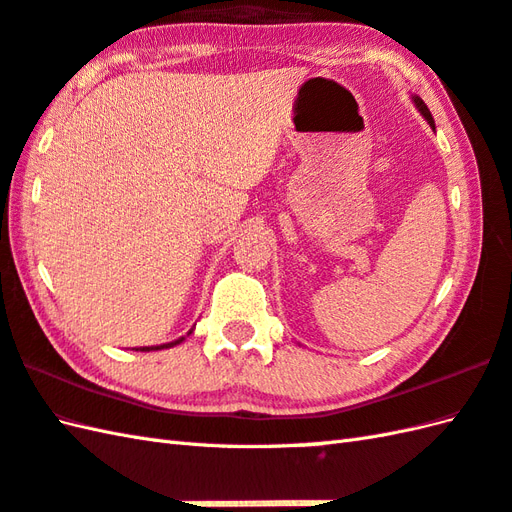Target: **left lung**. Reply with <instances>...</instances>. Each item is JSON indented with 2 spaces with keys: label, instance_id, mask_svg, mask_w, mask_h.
I'll return each mask as SVG.
<instances>
[{
  "label": "left lung",
  "instance_id": "left-lung-1",
  "mask_svg": "<svg viewBox=\"0 0 512 512\" xmlns=\"http://www.w3.org/2000/svg\"><path fill=\"white\" fill-rule=\"evenodd\" d=\"M413 99V103H416V107H418V112L424 116V121H427L431 127H433V116H431V112H429V107L424 105V101L420 99V96H411Z\"/></svg>",
  "mask_w": 512,
  "mask_h": 512
}]
</instances>
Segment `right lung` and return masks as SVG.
I'll list each match as a JSON object with an SVG mask.
<instances>
[{"label":"right lung","instance_id":"1","mask_svg":"<svg viewBox=\"0 0 512 512\" xmlns=\"http://www.w3.org/2000/svg\"><path fill=\"white\" fill-rule=\"evenodd\" d=\"M191 334V332H189ZM184 341V336L182 339H178V341H171V343H162V345H151V347H140V352H151V350H167V347H173V345H178V343H182Z\"/></svg>","mask_w":512,"mask_h":512}]
</instances>
